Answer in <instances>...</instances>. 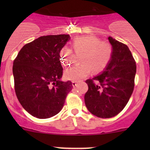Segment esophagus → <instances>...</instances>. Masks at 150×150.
<instances>
[{"label": "esophagus", "mask_w": 150, "mask_h": 150, "mask_svg": "<svg viewBox=\"0 0 150 150\" xmlns=\"http://www.w3.org/2000/svg\"><path fill=\"white\" fill-rule=\"evenodd\" d=\"M72 84H73V87H76V86L77 85V82H76V81H73V82H72Z\"/></svg>", "instance_id": "obj_1"}]
</instances>
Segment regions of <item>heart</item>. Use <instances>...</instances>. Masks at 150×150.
Listing matches in <instances>:
<instances>
[{
    "label": "heart",
    "instance_id": "heart-1",
    "mask_svg": "<svg viewBox=\"0 0 150 150\" xmlns=\"http://www.w3.org/2000/svg\"><path fill=\"white\" fill-rule=\"evenodd\" d=\"M73 47L77 52H83L80 58V63L67 70L65 77L68 80H80L90 74L104 70L109 64L113 56L112 46L94 36L77 37L73 40ZM72 51L68 46L62 48L60 58L62 65L68 66L71 63Z\"/></svg>",
    "mask_w": 150,
    "mask_h": 150
}]
</instances>
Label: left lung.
<instances>
[{
  "label": "left lung",
  "mask_w": 150,
  "mask_h": 150,
  "mask_svg": "<svg viewBox=\"0 0 150 150\" xmlns=\"http://www.w3.org/2000/svg\"><path fill=\"white\" fill-rule=\"evenodd\" d=\"M113 56L103 73L85 81L88 91L85 105L90 113L101 118L116 116L128 104L135 86L136 63L125 44L112 37Z\"/></svg>",
  "instance_id": "obj_1"
}]
</instances>
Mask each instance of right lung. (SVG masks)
<instances>
[{
	"instance_id": "obj_1",
	"label": "right lung",
	"mask_w": 150,
	"mask_h": 150,
	"mask_svg": "<svg viewBox=\"0 0 150 150\" xmlns=\"http://www.w3.org/2000/svg\"><path fill=\"white\" fill-rule=\"evenodd\" d=\"M68 34L42 36L25 44L13 61L15 94L26 111L38 118H51L61 111L73 89L62 82L60 52Z\"/></svg>"
}]
</instances>
